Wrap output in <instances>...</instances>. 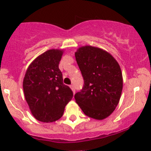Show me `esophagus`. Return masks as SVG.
Returning <instances> with one entry per match:
<instances>
[{"mask_svg": "<svg viewBox=\"0 0 151 151\" xmlns=\"http://www.w3.org/2000/svg\"><path fill=\"white\" fill-rule=\"evenodd\" d=\"M70 88H71V89L72 90L73 93H75V87H74V85H71V86H70Z\"/></svg>", "mask_w": 151, "mask_h": 151, "instance_id": "esophagus-1", "label": "esophagus"}]
</instances>
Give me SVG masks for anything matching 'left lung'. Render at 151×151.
I'll use <instances>...</instances> for the list:
<instances>
[{
	"instance_id": "1",
	"label": "left lung",
	"mask_w": 151,
	"mask_h": 151,
	"mask_svg": "<svg viewBox=\"0 0 151 151\" xmlns=\"http://www.w3.org/2000/svg\"><path fill=\"white\" fill-rule=\"evenodd\" d=\"M84 86L74 96L86 116L102 120L114 112L120 99L123 86L122 71L110 53L91 46L80 47L75 52Z\"/></svg>"
}]
</instances>
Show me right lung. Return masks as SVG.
<instances>
[{"label": "right lung", "instance_id": "add662e5", "mask_svg": "<svg viewBox=\"0 0 151 151\" xmlns=\"http://www.w3.org/2000/svg\"><path fill=\"white\" fill-rule=\"evenodd\" d=\"M63 50L50 49L35 58L23 78L25 99L34 117L43 122H52L63 116L73 92L63 83L59 68Z\"/></svg>", "mask_w": 151, "mask_h": 151}]
</instances>
